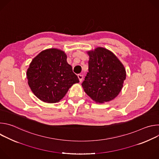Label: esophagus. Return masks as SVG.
I'll return each mask as SVG.
<instances>
[{
    "label": "esophagus",
    "mask_w": 159,
    "mask_h": 159,
    "mask_svg": "<svg viewBox=\"0 0 159 159\" xmlns=\"http://www.w3.org/2000/svg\"><path fill=\"white\" fill-rule=\"evenodd\" d=\"M77 77H78V79H79V81H80V82H82V79H83V75H81V74H78Z\"/></svg>",
    "instance_id": "esophagus-1"
}]
</instances>
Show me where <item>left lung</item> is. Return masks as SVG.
I'll return each mask as SVG.
<instances>
[{
	"label": "left lung",
	"mask_w": 159,
	"mask_h": 159,
	"mask_svg": "<svg viewBox=\"0 0 159 159\" xmlns=\"http://www.w3.org/2000/svg\"><path fill=\"white\" fill-rule=\"evenodd\" d=\"M89 72L82 84L85 93L98 103L114 99L126 79L122 63L111 51L102 47L87 52Z\"/></svg>",
	"instance_id": "left-lung-1"
}]
</instances>
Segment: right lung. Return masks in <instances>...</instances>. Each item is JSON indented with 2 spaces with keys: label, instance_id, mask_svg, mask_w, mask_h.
<instances>
[{
  "label": "right lung",
  "instance_id": "right-lung-1",
  "mask_svg": "<svg viewBox=\"0 0 159 159\" xmlns=\"http://www.w3.org/2000/svg\"><path fill=\"white\" fill-rule=\"evenodd\" d=\"M26 75L33 94L47 103L59 102L73 84L79 82L66 61V55L57 48L40 52L33 59Z\"/></svg>",
  "mask_w": 159,
  "mask_h": 159
}]
</instances>
